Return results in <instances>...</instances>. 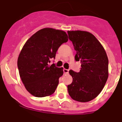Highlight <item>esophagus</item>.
Here are the masks:
<instances>
[{
  "label": "esophagus",
  "mask_w": 122,
  "mask_h": 122,
  "mask_svg": "<svg viewBox=\"0 0 122 122\" xmlns=\"http://www.w3.org/2000/svg\"><path fill=\"white\" fill-rule=\"evenodd\" d=\"M63 71H64V73H66V74H68V71H69V70H67V69H64L63 70Z\"/></svg>",
  "instance_id": "34e87169"
}]
</instances>
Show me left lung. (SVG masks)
<instances>
[{"label":"left lung","mask_w":122,"mask_h":122,"mask_svg":"<svg viewBox=\"0 0 122 122\" xmlns=\"http://www.w3.org/2000/svg\"><path fill=\"white\" fill-rule=\"evenodd\" d=\"M68 34L77 52L75 60L81 62L80 72L69 71L72 82L67 86L68 94L77 102H90L100 93L107 80V56L103 45L89 32L68 30Z\"/></svg>","instance_id":"1"}]
</instances>
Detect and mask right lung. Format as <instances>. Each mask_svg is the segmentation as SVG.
Returning <instances> with one entry per match:
<instances>
[{"label":"right lung","mask_w":122,"mask_h":122,"mask_svg":"<svg viewBox=\"0 0 122 122\" xmlns=\"http://www.w3.org/2000/svg\"><path fill=\"white\" fill-rule=\"evenodd\" d=\"M66 32L51 28L39 30L23 45L18 59L19 75L26 90L36 97L49 96L55 92L63 68L53 64L50 59L61 44L68 41Z\"/></svg>","instance_id":"obj_1"}]
</instances>
